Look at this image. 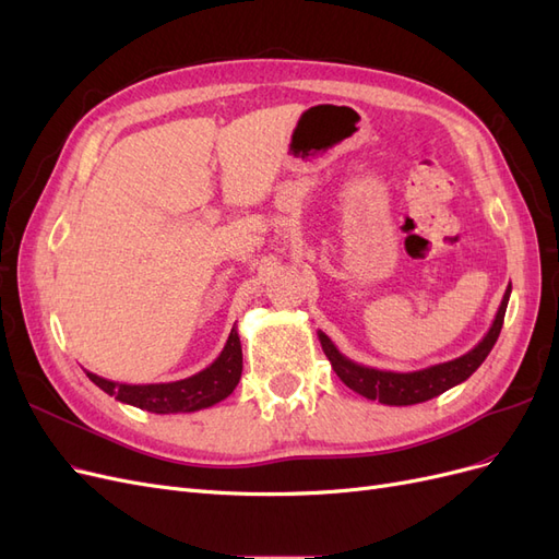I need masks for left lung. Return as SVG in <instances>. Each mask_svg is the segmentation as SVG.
Returning <instances> with one entry per match:
<instances>
[{
	"label": "left lung",
	"instance_id": "obj_1",
	"mask_svg": "<svg viewBox=\"0 0 559 559\" xmlns=\"http://www.w3.org/2000/svg\"><path fill=\"white\" fill-rule=\"evenodd\" d=\"M509 298H511V284L501 298V306L497 310L492 326H489V331L476 347L452 361L436 364L421 370H411V373H394V370L361 366L357 361L347 359L345 354L331 343V337L326 333L317 331V335H319L321 349H324L335 370V376L341 378L349 389H354V392L370 401H380L384 405H415L448 392V389H452L454 384H460L476 373L478 366L487 359V354L492 352L497 337L501 333L503 314H506V308H509Z\"/></svg>",
	"mask_w": 559,
	"mask_h": 559
}]
</instances>
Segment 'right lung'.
<instances>
[{"instance_id": "1", "label": "right lung", "mask_w": 559, "mask_h": 559, "mask_svg": "<svg viewBox=\"0 0 559 559\" xmlns=\"http://www.w3.org/2000/svg\"><path fill=\"white\" fill-rule=\"evenodd\" d=\"M86 376L103 389L105 394L116 396V401L134 405L156 415L170 413H195L210 405L224 401L233 394L242 376V345L238 329L233 326L222 354L200 373L183 378L177 382H158V384H126L105 380L91 370Z\"/></svg>"}]
</instances>
